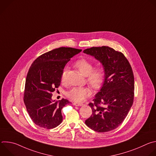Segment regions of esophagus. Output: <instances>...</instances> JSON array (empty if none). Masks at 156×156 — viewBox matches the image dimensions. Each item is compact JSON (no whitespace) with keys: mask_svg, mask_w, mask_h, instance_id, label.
Wrapping results in <instances>:
<instances>
[{"mask_svg":"<svg viewBox=\"0 0 156 156\" xmlns=\"http://www.w3.org/2000/svg\"><path fill=\"white\" fill-rule=\"evenodd\" d=\"M73 104L75 106H82L83 105V104L81 103H78V102H73Z\"/></svg>","mask_w":156,"mask_h":156,"instance_id":"1","label":"esophagus"}]
</instances>
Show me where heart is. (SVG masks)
<instances>
[{
    "label": "heart",
    "mask_w": 156,
    "mask_h": 156,
    "mask_svg": "<svg viewBox=\"0 0 156 156\" xmlns=\"http://www.w3.org/2000/svg\"><path fill=\"white\" fill-rule=\"evenodd\" d=\"M76 67L85 76L87 81L93 87L98 89L102 85L104 79V70L102 68L94 69L93 64L86 59L78 60L75 63ZM67 69L65 68L61 74V81L65 82L66 79ZM91 91L87 87L78 86L73 87L66 93L67 96L72 100L81 102L86 98L90 96Z\"/></svg>",
    "instance_id": "obj_1"
}]
</instances>
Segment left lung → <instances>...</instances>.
Here are the masks:
<instances>
[{"label":"left lung","mask_w":156,"mask_h":156,"mask_svg":"<svg viewBox=\"0 0 156 156\" xmlns=\"http://www.w3.org/2000/svg\"><path fill=\"white\" fill-rule=\"evenodd\" d=\"M101 62L104 81L89 105L93 114L86 125L98 132L117 128L125 120L134 99L135 81L131 65L124 55L108 46L93 47L83 51Z\"/></svg>","instance_id":"left-lung-1"}]
</instances>
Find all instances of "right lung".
<instances>
[{"label": "right lung", "instance_id": "obj_1", "mask_svg": "<svg viewBox=\"0 0 156 156\" xmlns=\"http://www.w3.org/2000/svg\"><path fill=\"white\" fill-rule=\"evenodd\" d=\"M82 50L59 48L44 54L32 63L27 74L24 102L33 122L37 126L51 129L62 122V108L70 102L52 99V93L61 82L66 64Z\"/></svg>", "mask_w": 156, "mask_h": 156}]
</instances>
